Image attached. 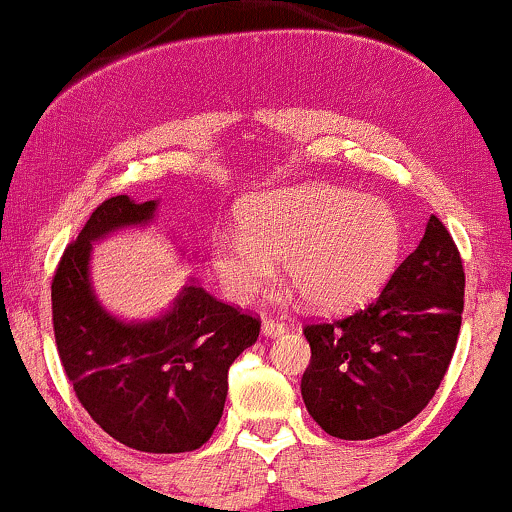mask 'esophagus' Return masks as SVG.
Returning <instances> with one entry per match:
<instances>
[{"mask_svg": "<svg viewBox=\"0 0 512 512\" xmlns=\"http://www.w3.org/2000/svg\"><path fill=\"white\" fill-rule=\"evenodd\" d=\"M286 332V325L279 320H264L262 322V334L264 337H279V334Z\"/></svg>", "mask_w": 512, "mask_h": 512, "instance_id": "obj_1", "label": "esophagus"}]
</instances>
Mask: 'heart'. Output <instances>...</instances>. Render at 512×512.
Returning <instances> with one entry per match:
<instances>
[{
    "mask_svg": "<svg viewBox=\"0 0 512 512\" xmlns=\"http://www.w3.org/2000/svg\"><path fill=\"white\" fill-rule=\"evenodd\" d=\"M236 221L238 236L211 238L209 262L238 303L260 296L281 260L310 308L344 313L383 289L402 248L390 204L327 182L248 197Z\"/></svg>",
    "mask_w": 512,
    "mask_h": 512,
    "instance_id": "obj_1",
    "label": "heart"
}]
</instances>
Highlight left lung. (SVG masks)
<instances>
[{"mask_svg": "<svg viewBox=\"0 0 512 512\" xmlns=\"http://www.w3.org/2000/svg\"><path fill=\"white\" fill-rule=\"evenodd\" d=\"M464 310L462 257L438 216L368 308L305 325L310 366L301 395L325 433L385 436L436 395L455 354Z\"/></svg>", "mask_w": 512, "mask_h": 512, "instance_id": "8db88e82", "label": "left lung"}]
</instances>
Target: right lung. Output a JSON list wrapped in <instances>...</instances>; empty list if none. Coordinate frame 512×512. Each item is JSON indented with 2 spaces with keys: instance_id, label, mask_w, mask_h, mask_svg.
Instances as JSON below:
<instances>
[{
  "instance_id": "obj_1",
  "label": "right lung",
  "mask_w": 512,
  "mask_h": 512,
  "mask_svg": "<svg viewBox=\"0 0 512 512\" xmlns=\"http://www.w3.org/2000/svg\"><path fill=\"white\" fill-rule=\"evenodd\" d=\"M158 202L117 195L91 214L52 276L60 361L91 419L122 445L156 455L202 448L219 426L228 368L260 337V317L216 301L197 281L163 315L125 322L91 286L96 240L154 221Z\"/></svg>"
}]
</instances>
